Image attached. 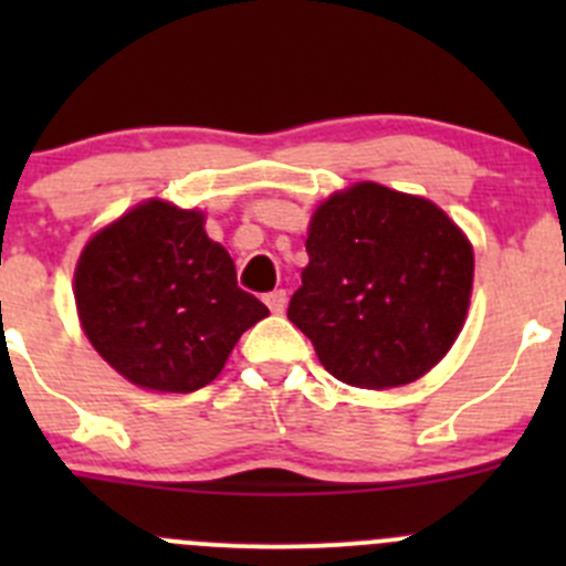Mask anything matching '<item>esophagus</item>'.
Instances as JSON below:
<instances>
[{"mask_svg":"<svg viewBox=\"0 0 566 566\" xmlns=\"http://www.w3.org/2000/svg\"><path fill=\"white\" fill-rule=\"evenodd\" d=\"M265 304L273 315H282L284 306H287V293L284 290H273V293L265 295Z\"/></svg>","mask_w":566,"mask_h":566,"instance_id":"esophagus-1","label":"esophagus"}]
</instances>
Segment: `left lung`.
<instances>
[{
	"label": "left lung",
	"instance_id": "1",
	"mask_svg": "<svg viewBox=\"0 0 566 566\" xmlns=\"http://www.w3.org/2000/svg\"><path fill=\"white\" fill-rule=\"evenodd\" d=\"M306 254L287 317L342 384L405 386L458 339L471 301L473 251L427 199L378 182L334 193L312 219Z\"/></svg>",
	"mask_w": 566,
	"mask_h": 566
}]
</instances>
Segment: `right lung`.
Here are the masks:
<instances>
[{"label": "right lung", "mask_w": 566, "mask_h": 566, "mask_svg": "<svg viewBox=\"0 0 566 566\" xmlns=\"http://www.w3.org/2000/svg\"><path fill=\"white\" fill-rule=\"evenodd\" d=\"M197 210L139 205L101 230L76 268L84 334L142 389L188 394L224 367L268 306L238 287L235 262Z\"/></svg>", "instance_id": "1"}]
</instances>
